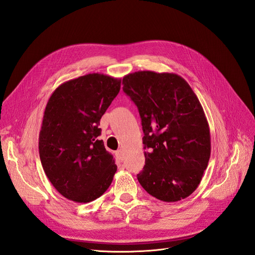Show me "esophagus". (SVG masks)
I'll use <instances>...</instances> for the list:
<instances>
[{
    "instance_id": "obj_1",
    "label": "esophagus",
    "mask_w": 255,
    "mask_h": 255,
    "mask_svg": "<svg viewBox=\"0 0 255 255\" xmlns=\"http://www.w3.org/2000/svg\"><path fill=\"white\" fill-rule=\"evenodd\" d=\"M116 155H117V158L119 159V161H123V159H124V152H123L122 149L118 150V151L116 152Z\"/></svg>"
}]
</instances>
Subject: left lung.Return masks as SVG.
I'll list each match as a JSON object with an SVG mask.
<instances>
[{"label":"left lung","instance_id":"obj_1","mask_svg":"<svg viewBox=\"0 0 255 255\" xmlns=\"http://www.w3.org/2000/svg\"><path fill=\"white\" fill-rule=\"evenodd\" d=\"M123 85L142 120L147 151L139 184L162 201L186 198L198 187L211 155L209 123L198 97L174 73L138 71Z\"/></svg>","mask_w":255,"mask_h":255}]
</instances>
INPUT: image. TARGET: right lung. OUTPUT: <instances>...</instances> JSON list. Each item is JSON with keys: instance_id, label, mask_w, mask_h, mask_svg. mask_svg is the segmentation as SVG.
Returning a JSON list of instances; mask_svg holds the SVG:
<instances>
[{"instance_id": "right-lung-1", "label": "right lung", "mask_w": 255, "mask_h": 255, "mask_svg": "<svg viewBox=\"0 0 255 255\" xmlns=\"http://www.w3.org/2000/svg\"><path fill=\"white\" fill-rule=\"evenodd\" d=\"M121 78L100 73L65 81L48 100L39 133L46 177L63 197L87 203L110 186L118 166L106 150L100 121L121 90Z\"/></svg>"}]
</instances>
